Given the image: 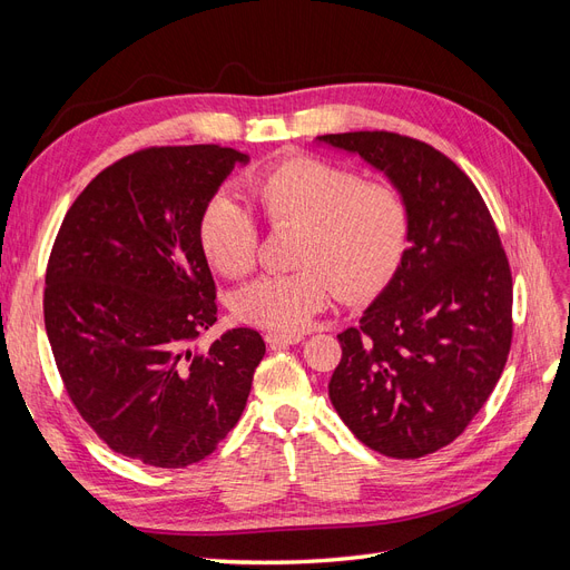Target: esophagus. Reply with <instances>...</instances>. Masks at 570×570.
Wrapping results in <instances>:
<instances>
[{
    "instance_id": "1",
    "label": "esophagus",
    "mask_w": 570,
    "mask_h": 570,
    "mask_svg": "<svg viewBox=\"0 0 570 570\" xmlns=\"http://www.w3.org/2000/svg\"><path fill=\"white\" fill-rule=\"evenodd\" d=\"M302 335H283V333H266L268 347H287V344H297L302 342Z\"/></svg>"
}]
</instances>
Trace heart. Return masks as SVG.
<instances>
[{
  "label": "heart",
  "mask_w": 570,
  "mask_h": 570,
  "mask_svg": "<svg viewBox=\"0 0 570 570\" xmlns=\"http://www.w3.org/2000/svg\"><path fill=\"white\" fill-rule=\"evenodd\" d=\"M249 195L271 226H299L295 264L287 275H264L237 289L233 308L245 323L295 335L333 302L381 289L400 264L406 209L385 183H361L350 168L295 157L249 183ZM199 243L212 266L239 278L252 271L256 220L233 195L214 197L199 220Z\"/></svg>",
  "instance_id": "heart-1"
}]
</instances>
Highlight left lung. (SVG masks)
<instances>
[{"label":"left lung","mask_w":570,"mask_h":570,"mask_svg":"<svg viewBox=\"0 0 570 570\" xmlns=\"http://www.w3.org/2000/svg\"><path fill=\"white\" fill-rule=\"evenodd\" d=\"M316 145L354 154L402 197L406 243L390 283L356 327L327 394L352 433L392 459L456 440L488 402L511 347V271L485 202L442 151L361 130Z\"/></svg>","instance_id":"obj_1"}]
</instances>
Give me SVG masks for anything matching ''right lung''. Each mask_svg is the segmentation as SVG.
<instances>
[{
	"instance_id": "1",
	"label": "right lung",
	"mask_w": 570,
	"mask_h": 570,
	"mask_svg": "<svg viewBox=\"0 0 570 570\" xmlns=\"http://www.w3.org/2000/svg\"><path fill=\"white\" fill-rule=\"evenodd\" d=\"M245 164L218 145L135 151L82 189L51 247L45 327L66 392L114 452L157 469L216 450L266 354L249 327L195 350L216 323L199 220Z\"/></svg>"
}]
</instances>
